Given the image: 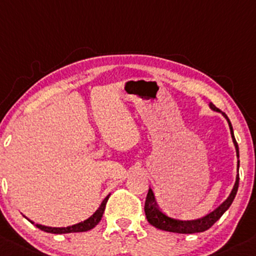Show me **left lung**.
<instances>
[{"label": "left lung", "instance_id": "obj_1", "mask_svg": "<svg viewBox=\"0 0 256 256\" xmlns=\"http://www.w3.org/2000/svg\"><path fill=\"white\" fill-rule=\"evenodd\" d=\"M212 110L214 112H220L218 108H216L214 104H210ZM223 116L226 118L230 124V134H232V138L233 142H234V146L236 150V157H239V148H238V144H236L234 135H233V128L232 124H230V119L227 118V115L224 112H222ZM238 166H239V162H238ZM238 186H239V174L236 176V184L234 188H233L232 192L230 195L228 196L227 200L222 204V205L217 207L214 211H212L211 214H208L207 216L202 217V218L198 220H174L170 218V217L166 216L162 211H160V208L157 207V204H156L154 200V195H153L152 190H148V194H147L146 198V202H144V214H146V218L153 227L158 228V230H166V232H173V233H182V234H192V233H200V232H205V230L211 228L214 223L218 220L222 214L230 208V206L232 205L233 200H234L236 192H238Z\"/></svg>", "mask_w": 256, "mask_h": 256}]
</instances>
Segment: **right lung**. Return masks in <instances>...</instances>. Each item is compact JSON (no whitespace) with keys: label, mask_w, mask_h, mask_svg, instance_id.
Segmentation results:
<instances>
[{"label":"right lung","mask_w":256,"mask_h":256,"mask_svg":"<svg viewBox=\"0 0 256 256\" xmlns=\"http://www.w3.org/2000/svg\"><path fill=\"white\" fill-rule=\"evenodd\" d=\"M109 198V195L106 196V198L103 200L102 202L100 207L96 211V214L93 216H90V218L83 220V222L77 223V224L74 226H70V227H46V226H42V224H36L39 230H44V232L48 233H54V234H64V233H76V232H87V230H92V228L96 227L99 222H100L102 217H103L104 214V210H106V201ZM32 222V220H30ZM34 223V222H32Z\"/></svg>","instance_id":"add662e5"}]
</instances>
